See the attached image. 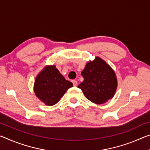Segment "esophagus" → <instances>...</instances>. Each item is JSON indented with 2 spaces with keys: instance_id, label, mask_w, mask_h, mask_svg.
Wrapping results in <instances>:
<instances>
[{
  "instance_id": "1",
  "label": "esophagus",
  "mask_w": 150,
  "mask_h": 150,
  "mask_svg": "<svg viewBox=\"0 0 150 150\" xmlns=\"http://www.w3.org/2000/svg\"><path fill=\"white\" fill-rule=\"evenodd\" d=\"M72 83L74 86H77V81L76 80H72Z\"/></svg>"
}]
</instances>
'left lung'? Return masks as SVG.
I'll list each match as a JSON object with an SVG mask.
<instances>
[{"label": "left lung", "mask_w": 150, "mask_h": 150, "mask_svg": "<svg viewBox=\"0 0 150 150\" xmlns=\"http://www.w3.org/2000/svg\"><path fill=\"white\" fill-rule=\"evenodd\" d=\"M83 81L78 85L84 96L96 104L112 98L117 87V79L112 68L99 57L89 61L81 72Z\"/></svg>", "instance_id": "left-lung-1"}]
</instances>
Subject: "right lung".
<instances>
[{
    "label": "right lung",
    "instance_id": "add662e5",
    "mask_svg": "<svg viewBox=\"0 0 150 150\" xmlns=\"http://www.w3.org/2000/svg\"><path fill=\"white\" fill-rule=\"evenodd\" d=\"M73 83L66 80L55 65H47L35 78L34 92L40 101L52 106L60 100Z\"/></svg>",
    "mask_w": 150,
    "mask_h": 150
}]
</instances>
